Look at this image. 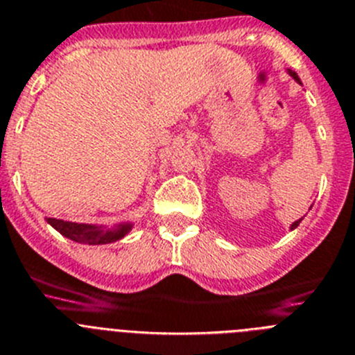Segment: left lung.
Masks as SVG:
<instances>
[{"label": "left lung", "instance_id": "1", "mask_svg": "<svg viewBox=\"0 0 355 355\" xmlns=\"http://www.w3.org/2000/svg\"><path fill=\"white\" fill-rule=\"evenodd\" d=\"M288 74L292 76V78L295 79L297 83H301V79H299V76H297L295 72H292V70H288ZM301 221H302V219H299V221H295V223H293V225H292V230H293V228H297V226H299V223H301Z\"/></svg>", "mask_w": 355, "mask_h": 355}]
</instances>
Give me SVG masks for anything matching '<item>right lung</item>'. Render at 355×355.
Returning a JSON list of instances; mask_svg holds the SVG:
<instances>
[{"label": "right lung", "instance_id": "obj_1", "mask_svg": "<svg viewBox=\"0 0 355 355\" xmlns=\"http://www.w3.org/2000/svg\"><path fill=\"white\" fill-rule=\"evenodd\" d=\"M47 223L53 226L54 230H58L63 237L70 239V241L79 242V244L88 245H98V244H111L114 241H120L130 232L132 223H123L114 228H102V226L95 225H81V223H70L62 221V219H54V217H47Z\"/></svg>", "mask_w": 355, "mask_h": 355}]
</instances>
